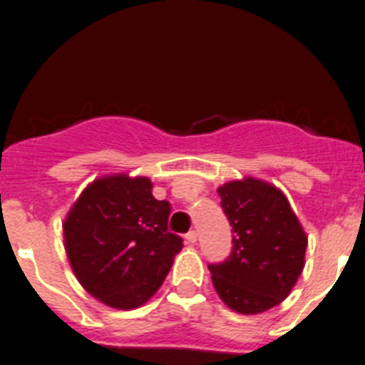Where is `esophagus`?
I'll return each mask as SVG.
<instances>
[{"label": "esophagus", "instance_id": "obj_1", "mask_svg": "<svg viewBox=\"0 0 365 365\" xmlns=\"http://www.w3.org/2000/svg\"><path fill=\"white\" fill-rule=\"evenodd\" d=\"M186 241H188L190 245L195 243V241H197V232H195V230H190L188 234H186Z\"/></svg>", "mask_w": 365, "mask_h": 365}]
</instances>
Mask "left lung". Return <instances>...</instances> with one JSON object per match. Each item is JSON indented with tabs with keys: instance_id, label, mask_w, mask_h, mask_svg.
<instances>
[{
	"instance_id": "left-lung-1",
	"label": "left lung",
	"mask_w": 365,
	"mask_h": 365,
	"mask_svg": "<svg viewBox=\"0 0 365 365\" xmlns=\"http://www.w3.org/2000/svg\"><path fill=\"white\" fill-rule=\"evenodd\" d=\"M234 232L232 254L210 265L215 292L240 314H259L291 294L305 267L307 234L278 186L257 177L217 188Z\"/></svg>"
}]
</instances>
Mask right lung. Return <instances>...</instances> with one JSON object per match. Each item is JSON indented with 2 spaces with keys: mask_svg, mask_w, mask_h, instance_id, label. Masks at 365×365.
<instances>
[{
  "mask_svg": "<svg viewBox=\"0 0 365 365\" xmlns=\"http://www.w3.org/2000/svg\"><path fill=\"white\" fill-rule=\"evenodd\" d=\"M144 175L108 173L83 188L63 219V247L80 285L111 309L131 311L159 291L182 248L168 232L170 202Z\"/></svg>",
  "mask_w": 365,
  "mask_h": 365,
  "instance_id": "obj_1",
  "label": "right lung"
}]
</instances>
